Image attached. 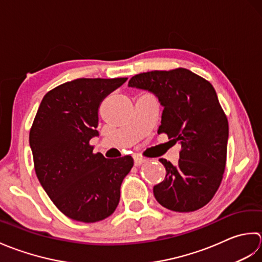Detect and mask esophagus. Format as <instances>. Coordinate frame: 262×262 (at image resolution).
Masks as SVG:
<instances>
[{"label":"esophagus","instance_id":"34e87169","mask_svg":"<svg viewBox=\"0 0 262 262\" xmlns=\"http://www.w3.org/2000/svg\"><path fill=\"white\" fill-rule=\"evenodd\" d=\"M147 162V159L146 158H143V157H141V156H135V165L136 166H140V165H142L143 163H146Z\"/></svg>","mask_w":262,"mask_h":262}]
</instances>
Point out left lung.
I'll return each instance as SVG.
<instances>
[{"label": "left lung", "mask_w": 262, "mask_h": 262, "mask_svg": "<svg viewBox=\"0 0 262 262\" xmlns=\"http://www.w3.org/2000/svg\"><path fill=\"white\" fill-rule=\"evenodd\" d=\"M129 87L157 96L164 106L158 135L181 143L178 164L159 159L166 176L154 186L155 198L173 211L200 209L213 198L226 166L228 121L212 84L178 68L136 74Z\"/></svg>", "instance_id": "obj_1"}]
</instances>
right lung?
<instances>
[{"label": "right lung", "mask_w": 262, "mask_h": 262, "mask_svg": "<svg viewBox=\"0 0 262 262\" xmlns=\"http://www.w3.org/2000/svg\"><path fill=\"white\" fill-rule=\"evenodd\" d=\"M127 78H80L50 90L29 132L37 178L57 209L71 220H105L120 201L122 181L133 166L126 156L95 154L98 107Z\"/></svg>", "instance_id": "right-lung-1"}]
</instances>
